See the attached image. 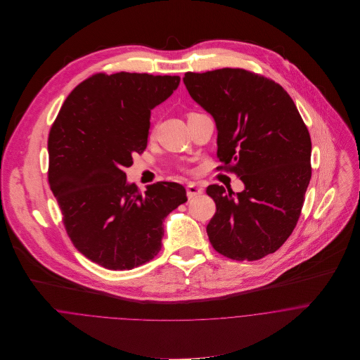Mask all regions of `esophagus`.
Returning <instances> with one entry per match:
<instances>
[{
	"instance_id": "obj_1",
	"label": "esophagus",
	"mask_w": 360,
	"mask_h": 360,
	"mask_svg": "<svg viewBox=\"0 0 360 360\" xmlns=\"http://www.w3.org/2000/svg\"><path fill=\"white\" fill-rule=\"evenodd\" d=\"M201 194H204V188H201L200 186H197V184H194V183H190V184L187 186V197H188L190 200H193V198H195V197H200Z\"/></svg>"
}]
</instances>
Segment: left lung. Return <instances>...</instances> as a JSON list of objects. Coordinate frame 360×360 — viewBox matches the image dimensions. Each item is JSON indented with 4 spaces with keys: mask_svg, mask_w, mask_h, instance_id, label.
Segmentation results:
<instances>
[{
    "mask_svg": "<svg viewBox=\"0 0 360 360\" xmlns=\"http://www.w3.org/2000/svg\"><path fill=\"white\" fill-rule=\"evenodd\" d=\"M191 98L213 117L217 156L244 183L241 193L209 186L216 213L206 226L212 247L236 260L277 251L301 214L311 169L308 129L288 93L244 69L187 72Z\"/></svg>",
    "mask_w": 360,
    "mask_h": 360,
    "instance_id": "left-lung-1",
    "label": "left lung"
}]
</instances>
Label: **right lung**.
I'll list each match as a JSON object with an SVG mask.
<instances>
[{
	"label": "right lung",
	"mask_w": 360,
	"mask_h": 360,
	"mask_svg": "<svg viewBox=\"0 0 360 360\" xmlns=\"http://www.w3.org/2000/svg\"><path fill=\"white\" fill-rule=\"evenodd\" d=\"M179 76L98 73L65 100L50 131L49 180L73 245L109 270H131L162 247L163 220L187 202L179 183L140 193L124 167L147 148L151 110Z\"/></svg>",
	"instance_id": "obj_1"
}]
</instances>
